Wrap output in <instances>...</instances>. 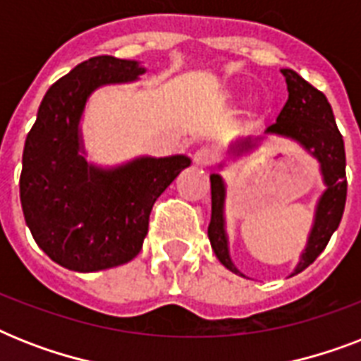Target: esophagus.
I'll use <instances>...</instances> for the list:
<instances>
[{"instance_id":"34e87169","label":"esophagus","mask_w":361,"mask_h":361,"mask_svg":"<svg viewBox=\"0 0 361 361\" xmlns=\"http://www.w3.org/2000/svg\"><path fill=\"white\" fill-rule=\"evenodd\" d=\"M195 164H198V166H212V164L215 163V153L209 149V147H200V149H197L195 152Z\"/></svg>"}]
</instances>
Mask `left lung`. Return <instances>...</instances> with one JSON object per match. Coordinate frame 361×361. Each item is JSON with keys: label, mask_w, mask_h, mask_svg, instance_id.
I'll use <instances>...</instances> for the list:
<instances>
[{"label": "left lung", "mask_w": 361, "mask_h": 361, "mask_svg": "<svg viewBox=\"0 0 361 361\" xmlns=\"http://www.w3.org/2000/svg\"><path fill=\"white\" fill-rule=\"evenodd\" d=\"M288 87V101L277 116V121L266 129V133L290 136L298 140L305 149H311L319 159L322 176L328 189L322 195L317 208L314 226L307 241V249L302 255V260L294 269V275L303 271L309 264L317 260L324 251L331 234L341 223L345 202H347V159H345V142L339 133L328 99L322 92L313 87L307 80L290 69L281 71ZM255 146L251 140L241 142L238 152H247ZM212 221L208 226L209 243L214 247L219 262L234 274L241 275L232 264L226 245L225 221H223V204H225V183L221 176L212 174Z\"/></svg>", "instance_id": "left-lung-1"}]
</instances>
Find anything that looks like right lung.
<instances>
[{"label":"right lung","mask_w":361,"mask_h":361,"mask_svg":"<svg viewBox=\"0 0 361 361\" xmlns=\"http://www.w3.org/2000/svg\"><path fill=\"white\" fill-rule=\"evenodd\" d=\"M142 73L136 61L112 56L82 61L48 87L25 138L20 174L25 223L37 245L73 271H99L133 260L155 200L191 164L185 155H174L101 170L87 166L78 153V121L90 93Z\"/></svg>","instance_id":"right-lung-1"}]
</instances>
